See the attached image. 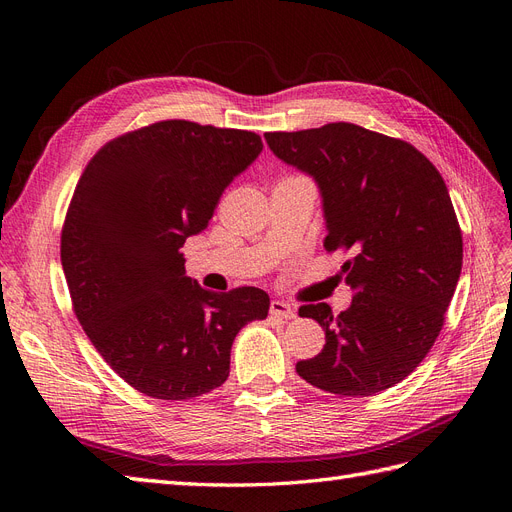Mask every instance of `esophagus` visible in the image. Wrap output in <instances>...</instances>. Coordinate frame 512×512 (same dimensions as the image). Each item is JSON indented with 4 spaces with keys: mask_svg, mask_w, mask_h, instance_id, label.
Listing matches in <instances>:
<instances>
[{
    "mask_svg": "<svg viewBox=\"0 0 512 512\" xmlns=\"http://www.w3.org/2000/svg\"><path fill=\"white\" fill-rule=\"evenodd\" d=\"M269 312H271V316L282 318V320H292L294 316H297V312H294V307L288 305L286 301H271Z\"/></svg>",
    "mask_w": 512,
    "mask_h": 512,
    "instance_id": "34e87169",
    "label": "esophagus"
}]
</instances>
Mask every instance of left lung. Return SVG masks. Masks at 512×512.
I'll return each mask as SVG.
<instances>
[{"instance_id":"obj_1","label":"left lung","mask_w":512,"mask_h":512,"mask_svg":"<svg viewBox=\"0 0 512 512\" xmlns=\"http://www.w3.org/2000/svg\"><path fill=\"white\" fill-rule=\"evenodd\" d=\"M265 138L277 158L316 179L324 250L352 254L342 267L354 290L346 312L299 309L327 342L297 374L335 395L391 389L438 339L461 275V228L442 175L410 143L346 121Z\"/></svg>"}]
</instances>
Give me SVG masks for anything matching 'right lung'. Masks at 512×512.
Instances as JSON below:
<instances>
[{
  "mask_svg": "<svg viewBox=\"0 0 512 512\" xmlns=\"http://www.w3.org/2000/svg\"><path fill=\"white\" fill-rule=\"evenodd\" d=\"M260 151L254 132L168 119L108 141L76 183L61 228L72 309L143 395L181 401L218 389L237 333L269 314L265 290H205L179 252Z\"/></svg>",
  "mask_w": 512,
  "mask_h": 512,
  "instance_id": "1",
  "label": "right lung"
}]
</instances>
